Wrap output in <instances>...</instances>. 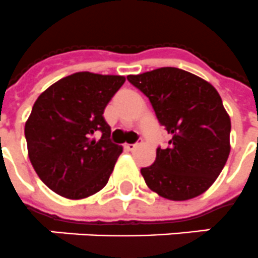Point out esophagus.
Wrapping results in <instances>:
<instances>
[{
    "mask_svg": "<svg viewBox=\"0 0 258 258\" xmlns=\"http://www.w3.org/2000/svg\"><path fill=\"white\" fill-rule=\"evenodd\" d=\"M139 144H125V149L126 150H135Z\"/></svg>",
    "mask_w": 258,
    "mask_h": 258,
    "instance_id": "esophagus-1",
    "label": "esophagus"
}]
</instances>
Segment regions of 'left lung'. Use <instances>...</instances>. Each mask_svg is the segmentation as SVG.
Returning <instances> with one entry per match:
<instances>
[{
    "instance_id": "left-lung-1",
    "label": "left lung",
    "mask_w": 258,
    "mask_h": 258,
    "mask_svg": "<svg viewBox=\"0 0 258 258\" xmlns=\"http://www.w3.org/2000/svg\"><path fill=\"white\" fill-rule=\"evenodd\" d=\"M127 81L149 98L158 122L170 135L153 165L141 169L158 196L185 201L203 195L221 173L230 152V118L218 92L178 68H160Z\"/></svg>"
}]
</instances>
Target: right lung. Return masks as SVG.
Returning a JSON list of instances; mask_svg holds the SVG:
<instances>
[{
    "mask_svg": "<svg viewBox=\"0 0 258 258\" xmlns=\"http://www.w3.org/2000/svg\"><path fill=\"white\" fill-rule=\"evenodd\" d=\"M123 82L122 76L80 72L49 86L33 105L25 123L29 158L57 195L85 199L108 184L122 146L109 139L104 110Z\"/></svg>",
    "mask_w": 258,
    "mask_h": 258,
    "instance_id": "obj_1",
    "label": "right lung"
}]
</instances>
